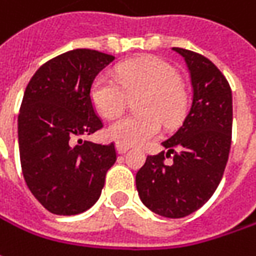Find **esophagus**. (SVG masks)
<instances>
[{
    "instance_id": "obj_1",
    "label": "esophagus",
    "mask_w": 256,
    "mask_h": 256,
    "mask_svg": "<svg viewBox=\"0 0 256 256\" xmlns=\"http://www.w3.org/2000/svg\"><path fill=\"white\" fill-rule=\"evenodd\" d=\"M116 149H117V153H118V154H123V153H126V152L128 150V146H126V144H120V143H117Z\"/></svg>"
}]
</instances>
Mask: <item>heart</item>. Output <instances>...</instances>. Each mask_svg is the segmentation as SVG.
I'll return each instance as SVG.
<instances>
[{"mask_svg": "<svg viewBox=\"0 0 256 256\" xmlns=\"http://www.w3.org/2000/svg\"><path fill=\"white\" fill-rule=\"evenodd\" d=\"M117 80L100 74L90 88L96 110L106 118L123 113L128 97H136L138 113L122 117L107 128V136L120 144H143L162 128L176 126L186 108L180 77L170 64L158 57H142L117 67Z\"/></svg>", "mask_w": 256, "mask_h": 256, "instance_id": "b5f03b06", "label": "heart"}]
</instances>
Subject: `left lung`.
Returning <instances> with one entry per match:
<instances>
[{
  "label": "left lung",
  "mask_w": 256,
  "mask_h": 256,
  "mask_svg": "<svg viewBox=\"0 0 256 256\" xmlns=\"http://www.w3.org/2000/svg\"><path fill=\"white\" fill-rule=\"evenodd\" d=\"M173 50L190 74L192 104L182 126L162 143L168 152L148 156L136 188L152 212L184 218L205 205L224 176L232 139V92L225 76L202 54ZM170 154L174 160L164 164Z\"/></svg>",
  "instance_id": "obj_1"
}]
</instances>
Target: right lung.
<instances>
[{"instance_id": "1", "label": "right lung", "mask_w": 256, "mask_h": 256, "mask_svg": "<svg viewBox=\"0 0 256 256\" xmlns=\"http://www.w3.org/2000/svg\"><path fill=\"white\" fill-rule=\"evenodd\" d=\"M113 56L77 48L44 62L24 92L18 114L21 169L28 189L54 215H78L98 200L114 143L82 140L103 128L90 97Z\"/></svg>"}]
</instances>
